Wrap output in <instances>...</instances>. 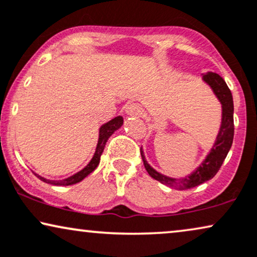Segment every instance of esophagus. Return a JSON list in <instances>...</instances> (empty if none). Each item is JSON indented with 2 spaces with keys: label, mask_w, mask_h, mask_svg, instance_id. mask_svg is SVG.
Listing matches in <instances>:
<instances>
[{
  "label": "esophagus",
  "mask_w": 257,
  "mask_h": 257,
  "mask_svg": "<svg viewBox=\"0 0 257 257\" xmlns=\"http://www.w3.org/2000/svg\"><path fill=\"white\" fill-rule=\"evenodd\" d=\"M125 112L128 116H133V117H138V116L141 115V108L139 107V104L133 103L129 104L125 109Z\"/></svg>",
  "instance_id": "34e87169"
}]
</instances>
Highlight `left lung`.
I'll return each mask as SVG.
<instances>
[{
    "label": "left lung",
    "instance_id": "8db88e82",
    "mask_svg": "<svg viewBox=\"0 0 257 257\" xmlns=\"http://www.w3.org/2000/svg\"><path fill=\"white\" fill-rule=\"evenodd\" d=\"M203 81L213 89L214 94L216 95L218 101L222 104V122L220 132L216 136L213 148L210 149L206 159L200 167H197L196 170L186 177L181 179H174L166 175H162L155 169L149 166L147 162L145 154L141 148V156L143 160L145 168L153 179H155L159 182L166 184V186L175 188L179 190L190 189L207 182L208 180L213 179L216 175V173L220 170L222 163L228 155V152L231 148L232 139H234V102H232V95L230 89L228 88L223 78L216 73H209L203 75Z\"/></svg>",
    "mask_w": 257,
    "mask_h": 257
}]
</instances>
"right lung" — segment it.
<instances>
[{"label":"right lung","instance_id":"1","mask_svg":"<svg viewBox=\"0 0 257 257\" xmlns=\"http://www.w3.org/2000/svg\"><path fill=\"white\" fill-rule=\"evenodd\" d=\"M122 124H123V117L122 116H117V117L110 119V121L104 123V124L101 126L100 134H98V142H97L96 150H95L93 159L90 160V162H89L83 169L75 174V175L68 177V179L60 180V181L47 180L42 176L37 175V174H35V175L39 177L41 181H43V182H46V183L53 184V186H71V184L81 182L84 177H87L89 174L93 173L94 170L97 168L98 163H100L101 155H102V153H103V149L105 147V143H107V141H108V139L110 138L112 134H114L115 131H117L118 128H121Z\"/></svg>","mask_w":257,"mask_h":257}]
</instances>
